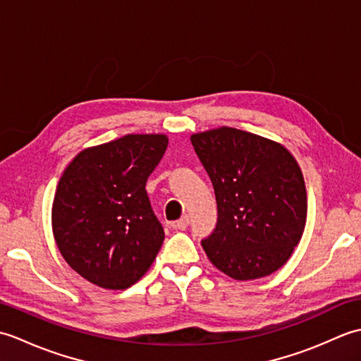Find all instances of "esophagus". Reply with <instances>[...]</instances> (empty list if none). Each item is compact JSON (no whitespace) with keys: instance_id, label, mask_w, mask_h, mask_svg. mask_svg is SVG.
Here are the masks:
<instances>
[{"instance_id":"esophagus-1","label":"esophagus","mask_w":361,"mask_h":361,"mask_svg":"<svg viewBox=\"0 0 361 361\" xmlns=\"http://www.w3.org/2000/svg\"><path fill=\"white\" fill-rule=\"evenodd\" d=\"M189 224H190V219H189V216H183L178 221H176V228L178 229H181V231H185V229L189 226Z\"/></svg>"}]
</instances>
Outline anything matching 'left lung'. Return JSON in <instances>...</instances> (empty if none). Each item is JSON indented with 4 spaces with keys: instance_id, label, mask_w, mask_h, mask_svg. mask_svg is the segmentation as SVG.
<instances>
[{
    "instance_id": "8db88e82",
    "label": "left lung",
    "mask_w": 361,
    "mask_h": 361,
    "mask_svg": "<svg viewBox=\"0 0 361 361\" xmlns=\"http://www.w3.org/2000/svg\"><path fill=\"white\" fill-rule=\"evenodd\" d=\"M190 142L217 200L216 229L202 240L211 262L237 281L279 270L307 217L296 159L281 144L231 127L192 135Z\"/></svg>"
}]
</instances>
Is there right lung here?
<instances>
[{
  "label": "right lung",
  "instance_id": "obj_1",
  "mask_svg": "<svg viewBox=\"0 0 361 361\" xmlns=\"http://www.w3.org/2000/svg\"><path fill=\"white\" fill-rule=\"evenodd\" d=\"M166 147L164 135H127L80 152L65 169L52 203V231L82 278L124 290L153 264L164 229L145 183Z\"/></svg>",
  "mask_w": 361,
  "mask_h": 361
}]
</instances>
